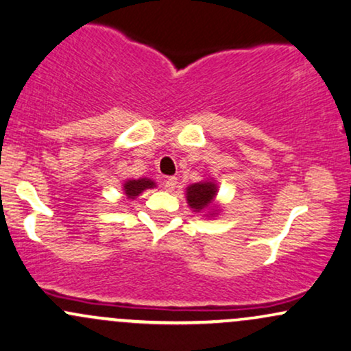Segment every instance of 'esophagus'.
<instances>
[{
    "instance_id": "1",
    "label": "esophagus",
    "mask_w": 351,
    "mask_h": 351,
    "mask_svg": "<svg viewBox=\"0 0 351 351\" xmlns=\"http://www.w3.org/2000/svg\"><path fill=\"white\" fill-rule=\"evenodd\" d=\"M164 187H166L167 192H172L177 187V177H166L164 180Z\"/></svg>"
}]
</instances>
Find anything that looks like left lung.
Masks as SVG:
<instances>
[{
	"label": "left lung",
	"instance_id": "obj_1",
	"mask_svg": "<svg viewBox=\"0 0 351 351\" xmlns=\"http://www.w3.org/2000/svg\"><path fill=\"white\" fill-rule=\"evenodd\" d=\"M217 192V184L213 180H204V182L189 185L187 191H185V197H187L189 207L193 212H205V210L212 208ZM213 212H217V210H213ZM210 215H213V213H210Z\"/></svg>",
	"mask_w": 351,
	"mask_h": 351
}]
</instances>
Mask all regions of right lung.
<instances>
[{
    "label": "right lung",
    "instance_id": "obj_1",
    "mask_svg": "<svg viewBox=\"0 0 351 351\" xmlns=\"http://www.w3.org/2000/svg\"><path fill=\"white\" fill-rule=\"evenodd\" d=\"M152 187H156V182H152L151 179H130L123 184L126 199H136L143 191Z\"/></svg>",
    "mask_w": 351,
    "mask_h": 351
}]
</instances>
